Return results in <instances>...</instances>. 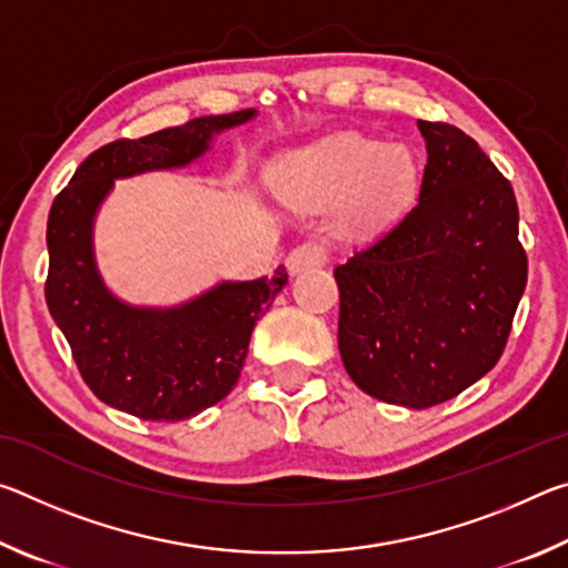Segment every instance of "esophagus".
<instances>
[{"label":"esophagus","mask_w":568,"mask_h":568,"mask_svg":"<svg viewBox=\"0 0 568 568\" xmlns=\"http://www.w3.org/2000/svg\"><path fill=\"white\" fill-rule=\"evenodd\" d=\"M331 250L321 240H307V243L293 247V253L287 255V267L291 273H301L307 271V267H321L328 263Z\"/></svg>","instance_id":"34e87169"}]
</instances>
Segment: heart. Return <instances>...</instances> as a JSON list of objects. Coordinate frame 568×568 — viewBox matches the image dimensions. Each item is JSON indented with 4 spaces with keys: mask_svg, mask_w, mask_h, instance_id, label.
Wrapping results in <instances>:
<instances>
[{
    "mask_svg": "<svg viewBox=\"0 0 568 568\" xmlns=\"http://www.w3.org/2000/svg\"><path fill=\"white\" fill-rule=\"evenodd\" d=\"M416 182V165L403 145H378L358 134H338L295 155L285 187L305 203L348 200L365 220H381L403 205Z\"/></svg>",
    "mask_w": 568,
    "mask_h": 568,
    "instance_id": "obj_1",
    "label": "heart"
}]
</instances>
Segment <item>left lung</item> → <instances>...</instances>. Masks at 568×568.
<instances>
[{
	"label": "left lung",
	"mask_w": 568,
	"mask_h": 568,
	"mask_svg": "<svg viewBox=\"0 0 568 568\" xmlns=\"http://www.w3.org/2000/svg\"><path fill=\"white\" fill-rule=\"evenodd\" d=\"M428 160L413 207L333 271L338 348L368 396L446 403L501 358L528 257L508 182L464 130L418 120Z\"/></svg>",
	"instance_id": "obj_1"
}]
</instances>
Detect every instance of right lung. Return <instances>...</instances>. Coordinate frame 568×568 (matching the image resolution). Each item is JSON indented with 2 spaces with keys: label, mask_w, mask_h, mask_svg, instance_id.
<instances>
[{
  "label": "right lung",
  "mask_w": 568,
  "mask_h": 568,
  "mask_svg": "<svg viewBox=\"0 0 568 568\" xmlns=\"http://www.w3.org/2000/svg\"><path fill=\"white\" fill-rule=\"evenodd\" d=\"M253 114H210L138 140L108 142L54 197L47 217L44 297L82 381L112 408L175 423L223 400L243 371L255 323L287 283L281 265L271 277L223 283L172 311H145L114 301L92 261V217L114 178L187 165L215 132Z\"/></svg>",
  "instance_id": "add662e5"
}]
</instances>
